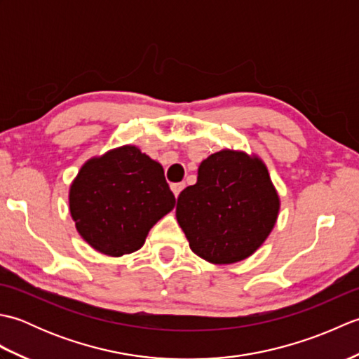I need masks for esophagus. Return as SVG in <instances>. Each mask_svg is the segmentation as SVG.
I'll return each instance as SVG.
<instances>
[{
  "label": "esophagus",
  "mask_w": 359,
  "mask_h": 359,
  "mask_svg": "<svg viewBox=\"0 0 359 359\" xmlns=\"http://www.w3.org/2000/svg\"><path fill=\"white\" fill-rule=\"evenodd\" d=\"M184 188H185L184 182H179V184H172V185H171V189H172V193H174L175 197H179V194H180L182 191H184Z\"/></svg>",
  "instance_id": "34e87169"
}]
</instances>
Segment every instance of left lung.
<instances>
[{"label": "left lung", "instance_id": "obj_1", "mask_svg": "<svg viewBox=\"0 0 359 359\" xmlns=\"http://www.w3.org/2000/svg\"><path fill=\"white\" fill-rule=\"evenodd\" d=\"M279 196L269 170L256 156L222 149L205 158L196 185L179 194L175 217L197 256L211 264H234L269 238Z\"/></svg>", "mask_w": 359, "mask_h": 359}]
</instances>
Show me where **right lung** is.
<instances>
[{
  "mask_svg": "<svg viewBox=\"0 0 359 359\" xmlns=\"http://www.w3.org/2000/svg\"><path fill=\"white\" fill-rule=\"evenodd\" d=\"M174 205L162 165L133 144L88 160L69 189L77 231L112 257L142 248L151 228Z\"/></svg>",
  "mask_w": 359,
  "mask_h": 359,
  "instance_id": "right-lung-1",
  "label": "right lung"
}]
</instances>
